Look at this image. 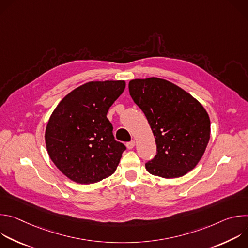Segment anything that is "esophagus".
I'll return each instance as SVG.
<instances>
[{
  "label": "esophagus",
  "mask_w": 248,
  "mask_h": 248,
  "mask_svg": "<svg viewBox=\"0 0 248 248\" xmlns=\"http://www.w3.org/2000/svg\"><path fill=\"white\" fill-rule=\"evenodd\" d=\"M134 145H135V141L134 140H131V141H129V142L126 143L127 149H132L134 147Z\"/></svg>",
  "instance_id": "esophagus-1"
}]
</instances>
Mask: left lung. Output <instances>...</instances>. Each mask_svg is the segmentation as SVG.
<instances>
[{"label": "left lung", "mask_w": 248, "mask_h": 248, "mask_svg": "<svg viewBox=\"0 0 248 248\" xmlns=\"http://www.w3.org/2000/svg\"><path fill=\"white\" fill-rule=\"evenodd\" d=\"M128 89L155 136L157 154L145 164L146 170L164 179H174L194 169L211 132L203 106L178 85L158 78L132 79Z\"/></svg>", "instance_id": "left-lung-1"}]
</instances>
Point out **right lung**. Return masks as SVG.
Here are the masks:
<instances>
[{"label": "right lung", "mask_w": 248, "mask_h": 248, "mask_svg": "<svg viewBox=\"0 0 248 248\" xmlns=\"http://www.w3.org/2000/svg\"><path fill=\"white\" fill-rule=\"evenodd\" d=\"M124 80L90 81L68 93L47 124L45 141L56 167L69 180L89 185L113 174L125 146L117 141L107 113Z\"/></svg>", "instance_id": "obj_1"}]
</instances>
